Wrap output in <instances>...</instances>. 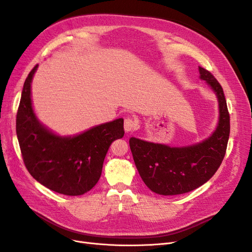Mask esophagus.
I'll return each instance as SVG.
<instances>
[{
	"label": "esophagus",
	"mask_w": 252,
	"mask_h": 252,
	"mask_svg": "<svg viewBox=\"0 0 252 252\" xmlns=\"http://www.w3.org/2000/svg\"><path fill=\"white\" fill-rule=\"evenodd\" d=\"M136 127H138V124L136 122L131 119V118H126L124 121V129L126 132H131L133 130H135Z\"/></svg>",
	"instance_id": "1"
}]
</instances>
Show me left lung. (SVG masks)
I'll use <instances>...</instances> for the list:
<instances>
[{
  "instance_id": "left-lung-1",
  "label": "left lung",
  "mask_w": 252,
  "mask_h": 252,
  "mask_svg": "<svg viewBox=\"0 0 252 252\" xmlns=\"http://www.w3.org/2000/svg\"><path fill=\"white\" fill-rule=\"evenodd\" d=\"M199 71L200 78L215 91L219 101V124L211 136L185 147H170L136 138L129 140L143 182L158 194L175 195L192 191L212 178L225 157L230 117L224 91L208 70L199 67Z\"/></svg>"
}]
</instances>
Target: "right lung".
<instances>
[{
  "instance_id": "obj_1",
  "label": "right lung",
  "mask_w": 252,
  "mask_h": 252,
  "mask_svg": "<svg viewBox=\"0 0 252 252\" xmlns=\"http://www.w3.org/2000/svg\"><path fill=\"white\" fill-rule=\"evenodd\" d=\"M29 72L17 113V135L22 158L32 178L65 195H81L94 188L101 177L104 158L113 141L123 138L124 120L97 125L73 136H60L35 117Z\"/></svg>"
}]
</instances>
